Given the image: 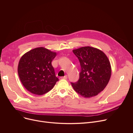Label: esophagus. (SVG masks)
Instances as JSON below:
<instances>
[{
  "instance_id": "34e87169",
  "label": "esophagus",
  "mask_w": 133,
  "mask_h": 133,
  "mask_svg": "<svg viewBox=\"0 0 133 133\" xmlns=\"http://www.w3.org/2000/svg\"><path fill=\"white\" fill-rule=\"evenodd\" d=\"M60 79H67V76L65 75L64 76H61V77L59 78Z\"/></svg>"
}]
</instances>
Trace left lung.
<instances>
[{"label": "left lung", "mask_w": 133, "mask_h": 133, "mask_svg": "<svg viewBox=\"0 0 133 133\" xmlns=\"http://www.w3.org/2000/svg\"><path fill=\"white\" fill-rule=\"evenodd\" d=\"M81 66L79 80L71 82L76 93L89 98L97 95L105 88L110 80L111 68L110 61L102 51L90 46L73 50Z\"/></svg>", "instance_id": "obj_1"}]
</instances>
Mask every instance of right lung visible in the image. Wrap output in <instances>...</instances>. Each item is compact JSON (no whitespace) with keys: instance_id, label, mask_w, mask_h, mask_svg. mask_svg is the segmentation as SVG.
Wrapping results in <instances>:
<instances>
[{"instance_id":"right-lung-1","label":"right lung","mask_w":133,"mask_h":133,"mask_svg":"<svg viewBox=\"0 0 133 133\" xmlns=\"http://www.w3.org/2000/svg\"><path fill=\"white\" fill-rule=\"evenodd\" d=\"M57 53L43 47H37L25 53L18 66L20 80L32 94L41 95L51 90L59 81L51 62Z\"/></svg>"}]
</instances>
